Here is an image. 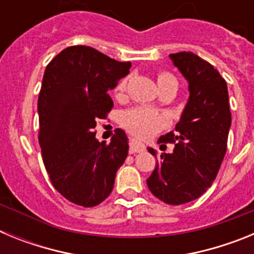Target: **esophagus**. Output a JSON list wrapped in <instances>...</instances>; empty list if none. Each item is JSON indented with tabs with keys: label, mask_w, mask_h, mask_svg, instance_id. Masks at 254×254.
Returning <instances> with one entry per match:
<instances>
[{
	"label": "esophagus",
	"mask_w": 254,
	"mask_h": 254,
	"mask_svg": "<svg viewBox=\"0 0 254 254\" xmlns=\"http://www.w3.org/2000/svg\"><path fill=\"white\" fill-rule=\"evenodd\" d=\"M145 145H143L142 142H140V141L134 140L132 141L131 146H129V154H137V152H142L145 151Z\"/></svg>",
	"instance_id": "esophagus-1"
}]
</instances>
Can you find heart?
<instances>
[{"instance_id":"b5f03b06","label":"heart","mask_w":254,"mask_h":254,"mask_svg":"<svg viewBox=\"0 0 254 254\" xmlns=\"http://www.w3.org/2000/svg\"><path fill=\"white\" fill-rule=\"evenodd\" d=\"M173 78H174V76L168 72L158 73L159 85L173 80ZM127 84H128V76L121 78L114 86V94L117 96H122L127 89ZM121 123H122V126H125L126 128L129 129L137 136L151 137L167 127L168 118L163 113L158 112L156 109H152V108L134 107L128 111L123 112L122 116H121Z\"/></svg>"}]
</instances>
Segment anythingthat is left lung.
Returning a JSON list of instances; mask_svg holds the SVG:
<instances>
[{
	"mask_svg": "<svg viewBox=\"0 0 254 254\" xmlns=\"http://www.w3.org/2000/svg\"><path fill=\"white\" fill-rule=\"evenodd\" d=\"M173 64L187 78L190 99L176 132L159 138L173 143L172 154H161L147 187L168 205H183L198 198L211 187L228 147L232 125L226 82L216 68L192 52L170 55ZM156 158V151L147 147Z\"/></svg>",
	"mask_w": 254,
	"mask_h": 254,
	"instance_id": "1",
	"label": "left lung"
}]
</instances>
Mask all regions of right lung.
Masks as SVG:
<instances>
[{"label":"right lung","instance_id":"obj_1","mask_svg":"<svg viewBox=\"0 0 254 254\" xmlns=\"http://www.w3.org/2000/svg\"><path fill=\"white\" fill-rule=\"evenodd\" d=\"M129 68L131 62L86 46L67 47L46 67L38 98L39 145L51 183L75 205L102 203L127 158L125 131L116 129L111 142H99L95 126L113 108L107 91Z\"/></svg>","mask_w":254,"mask_h":254}]
</instances>
